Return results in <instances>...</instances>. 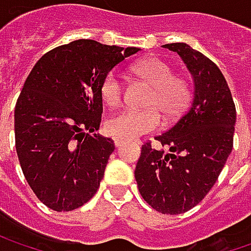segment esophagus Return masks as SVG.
Segmentation results:
<instances>
[{
  "label": "esophagus",
  "instance_id": "1",
  "mask_svg": "<svg viewBox=\"0 0 251 251\" xmlns=\"http://www.w3.org/2000/svg\"><path fill=\"white\" fill-rule=\"evenodd\" d=\"M113 141H115V147H116V148H121L122 145H125L126 144V139H124V138H119V136H116Z\"/></svg>",
  "mask_w": 251,
  "mask_h": 251
}]
</instances>
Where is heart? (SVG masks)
Instances as JSON below:
<instances>
[{"instance_id": "b5f03b06", "label": "heart", "mask_w": 251, "mask_h": 251, "mask_svg": "<svg viewBox=\"0 0 251 251\" xmlns=\"http://www.w3.org/2000/svg\"><path fill=\"white\" fill-rule=\"evenodd\" d=\"M133 71L136 75L144 78L150 85L154 87V93L148 99V106L154 107L145 110L126 107L107 118V132L125 139H133L147 132L158 129L161 126V116L156 110L157 108L166 119H175L184 112L192 99V90L187 81L184 78L175 76V71L170 64L163 59L148 58L139 61L135 64ZM100 93L106 104H119L122 100L124 85L121 75L116 71L109 73L104 76Z\"/></svg>"}]
</instances>
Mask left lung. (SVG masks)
<instances>
[{"label": "left lung", "mask_w": 251, "mask_h": 251, "mask_svg": "<svg viewBox=\"0 0 251 251\" xmlns=\"http://www.w3.org/2000/svg\"><path fill=\"white\" fill-rule=\"evenodd\" d=\"M164 48L178 53L193 78L187 112L155 136L164 150L145 142L135 178L144 201L161 214L177 215L196 206L212 189L232 150L235 106L220 68L186 43Z\"/></svg>", "instance_id": "left-lung-1"}]
</instances>
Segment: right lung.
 Here are the masks:
<instances>
[{"label": "right lung", "mask_w": 251, "mask_h": 251, "mask_svg": "<svg viewBox=\"0 0 251 251\" xmlns=\"http://www.w3.org/2000/svg\"><path fill=\"white\" fill-rule=\"evenodd\" d=\"M141 50L79 39L45 53L14 110L16 150L25 180L48 208L68 212L97 192L115 144L99 130L101 82Z\"/></svg>", "instance_id": "add662e5"}]
</instances>
